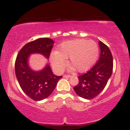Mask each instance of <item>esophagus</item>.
Instances as JSON below:
<instances>
[{"mask_svg": "<svg viewBox=\"0 0 130 130\" xmlns=\"http://www.w3.org/2000/svg\"><path fill=\"white\" fill-rule=\"evenodd\" d=\"M71 75H68V74H65V75L63 76V77H65V78H67V77H71Z\"/></svg>", "mask_w": 130, "mask_h": 130, "instance_id": "1", "label": "esophagus"}]
</instances>
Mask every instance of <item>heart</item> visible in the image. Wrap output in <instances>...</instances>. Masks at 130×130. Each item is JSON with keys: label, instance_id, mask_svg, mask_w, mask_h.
<instances>
[{"label": "heart", "instance_id": "obj_1", "mask_svg": "<svg viewBox=\"0 0 130 130\" xmlns=\"http://www.w3.org/2000/svg\"><path fill=\"white\" fill-rule=\"evenodd\" d=\"M99 55L97 43L92 40L76 39L60 44L58 51L52 52L50 60L54 69L62 72L70 57V63L79 72L89 70L93 65Z\"/></svg>", "mask_w": 130, "mask_h": 130}]
</instances>
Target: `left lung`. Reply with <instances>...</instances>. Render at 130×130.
<instances>
[{"mask_svg": "<svg viewBox=\"0 0 130 130\" xmlns=\"http://www.w3.org/2000/svg\"><path fill=\"white\" fill-rule=\"evenodd\" d=\"M101 53L100 59L91 69L78 76L79 83L73 89L77 95L85 99L96 97L103 90L113 69L111 51L102 41H99Z\"/></svg>", "mask_w": 130, "mask_h": 130, "instance_id": "8db88e82", "label": "left lung"}]
</instances>
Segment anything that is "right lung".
Here are the masks:
<instances>
[{"label": "right lung", "mask_w": 130, "mask_h": 130, "mask_svg": "<svg viewBox=\"0 0 130 130\" xmlns=\"http://www.w3.org/2000/svg\"><path fill=\"white\" fill-rule=\"evenodd\" d=\"M54 44L50 38H38L24 46L16 57L14 67L19 86L28 96L35 101L48 97L62 76L54 75L49 65L41 71H34L29 66L28 59L34 53L41 54L49 59Z\"/></svg>", "instance_id": "obj_1"}]
</instances>
